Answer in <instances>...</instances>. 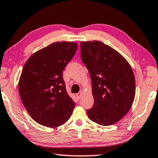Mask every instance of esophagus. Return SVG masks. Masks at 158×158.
I'll list each match as a JSON object with an SVG mask.
<instances>
[{"instance_id":"obj_1","label":"esophagus","mask_w":158,"mask_h":158,"mask_svg":"<svg viewBox=\"0 0 158 158\" xmlns=\"http://www.w3.org/2000/svg\"><path fill=\"white\" fill-rule=\"evenodd\" d=\"M81 94H82V91H80L79 92V93L78 94H76V97H77V99H80V98H81Z\"/></svg>"}]
</instances>
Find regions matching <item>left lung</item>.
<instances>
[{
	"label": "left lung",
	"instance_id": "left-lung-1",
	"mask_svg": "<svg viewBox=\"0 0 158 158\" xmlns=\"http://www.w3.org/2000/svg\"><path fill=\"white\" fill-rule=\"evenodd\" d=\"M81 52L91 76L94 100L88 117L101 126L116 123L128 113L134 100L131 67L120 53L101 41H81Z\"/></svg>",
	"mask_w": 158,
	"mask_h": 158
}]
</instances>
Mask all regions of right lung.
Returning a JSON list of instances; mask_svg holds the SVG:
<instances>
[{
  "label": "right lung",
  "mask_w": 158,
  "mask_h": 158,
  "mask_svg": "<svg viewBox=\"0 0 158 158\" xmlns=\"http://www.w3.org/2000/svg\"><path fill=\"white\" fill-rule=\"evenodd\" d=\"M75 42H55L26 61L19 81L21 100L35 121L55 128L69 119L75 102L67 93L63 70L76 52Z\"/></svg>",
  "instance_id": "add662e5"
}]
</instances>
